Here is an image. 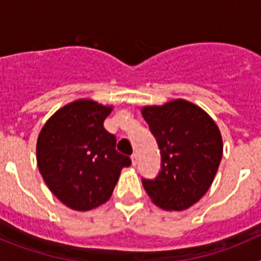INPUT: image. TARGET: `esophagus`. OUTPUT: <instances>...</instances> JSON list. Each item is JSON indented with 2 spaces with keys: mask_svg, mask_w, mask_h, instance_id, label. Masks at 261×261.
Segmentation results:
<instances>
[{
  "mask_svg": "<svg viewBox=\"0 0 261 261\" xmlns=\"http://www.w3.org/2000/svg\"><path fill=\"white\" fill-rule=\"evenodd\" d=\"M130 159H132V165L133 166L137 165V162H138V155H137V154H133V155L130 156Z\"/></svg>",
  "mask_w": 261,
  "mask_h": 261,
  "instance_id": "1",
  "label": "esophagus"
}]
</instances>
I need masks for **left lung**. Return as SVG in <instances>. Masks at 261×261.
<instances>
[{
	"label": "left lung",
	"mask_w": 261,
	"mask_h": 261,
	"mask_svg": "<svg viewBox=\"0 0 261 261\" xmlns=\"http://www.w3.org/2000/svg\"><path fill=\"white\" fill-rule=\"evenodd\" d=\"M141 112L162 155L158 176L142 179L145 191L159 208L186 211L213 183L223 153L220 129L202 108L184 99L145 106Z\"/></svg>",
	"instance_id": "8db88e82"
}]
</instances>
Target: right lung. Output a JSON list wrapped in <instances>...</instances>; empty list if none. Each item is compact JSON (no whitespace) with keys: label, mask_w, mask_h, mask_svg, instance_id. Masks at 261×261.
Wrapping results in <instances>:
<instances>
[{"label":"right lung","mask_w":261,"mask_h":261,"mask_svg":"<svg viewBox=\"0 0 261 261\" xmlns=\"http://www.w3.org/2000/svg\"><path fill=\"white\" fill-rule=\"evenodd\" d=\"M112 106L78 99L57 110L41 128L36 161L50 192L68 208L91 211L110 200L120 172L130 165L103 126Z\"/></svg>","instance_id":"right-lung-1"}]
</instances>
